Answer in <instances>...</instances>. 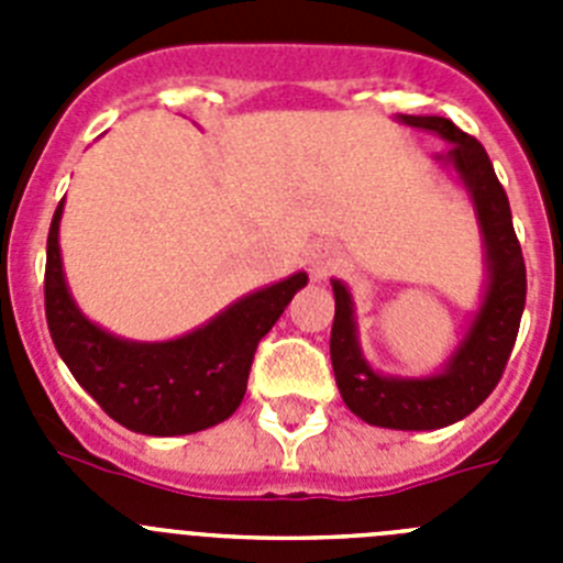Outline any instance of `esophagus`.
<instances>
[{
	"mask_svg": "<svg viewBox=\"0 0 563 563\" xmlns=\"http://www.w3.org/2000/svg\"><path fill=\"white\" fill-rule=\"evenodd\" d=\"M307 262H310L312 278H327L338 265V251L332 245H312L310 253H307Z\"/></svg>",
	"mask_w": 563,
	"mask_h": 563,
	"instance_id": "esophagus-1",
	"label": "esophagus"
}]
</instances>
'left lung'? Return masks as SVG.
<instances>
[{
	"instance_id": "obj_1",
	"label": "left lung",
	"mask_w": 563,
	"mask_h": 563,
	"mask_svg": "<svg viewBox=\"0 0 563 563\" xmlns=\"http://www.w3.org/2000/svg\"><path fill=\"white\" fill-rule=\"evenodd\" d=\"M397 121L440 134L442 141L451 143L449 152L437 154V161L454 168L474 200L476 220L485 239V298L474 324L440 375L386 377L377 375L363 357L352 296L346 285L332 278L335 321L330 335V357L338 389L352 415L380 429L434 431L471 415L496 389L519 335L527 271L514 231L510 202L485 146L440 114H400Z\"/></svg>"
}]
</instances>
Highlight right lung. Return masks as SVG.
I'll use <instances>...</instances> for the list:
<instances>
[{
	"instance_id": "1",
	"label": "right lung",
	"mask_w": 563,
	"mask_h": 563,
	"mask_svg": "<svg viewBox=\"0 0 563 563\" xmlns=\"http://www.w3.org/2000/svg\"><path fill=\"white\" fill-rule=\"evenodd\" d=\"M62 211L64 200L47 233L44 312L58 355L84 391L114 422L148 437L194 434L228 420L245 397L258 341L307 285V273L239 298L174 341H123L92 324L69 296L58 247Z\"/></svg>"
}]
</instances>
